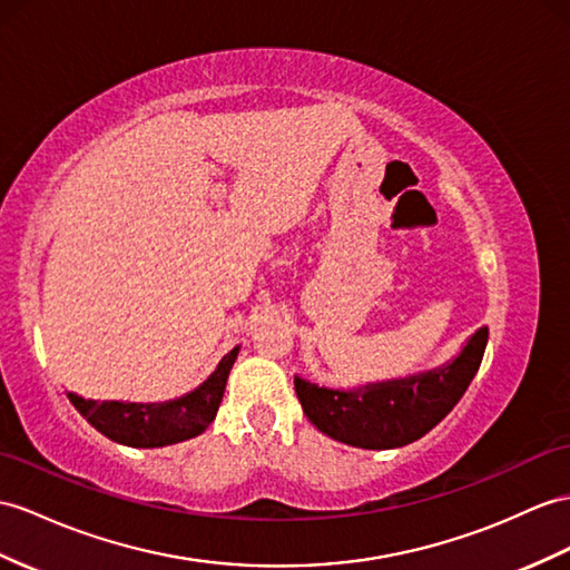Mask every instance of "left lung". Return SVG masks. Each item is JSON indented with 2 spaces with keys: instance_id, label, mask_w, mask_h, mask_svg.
Wrapping results in <instances>:
<instances>
[{
  "instance_id": "obj_1",
  "label": "left lung",
  "mask_w": 570,
  "mask_h": 570,
  "mask_svg": "<svg viewBox=\"0 0 570 570\" xmlns=\"http://www.w3.org/2000/svg\"><path fill=\"white\" fill-rule=\"evenodd\" d=\"M489 328H476L445 365L409 377L331 390L295 374L307 419L324 435L363 450H394L423 438L456 406L483 360Z\"/></svg>"
}]
</instances>
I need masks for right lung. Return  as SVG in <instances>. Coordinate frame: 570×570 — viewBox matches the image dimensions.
I'll return each instance as SVG.
<instances>
[{
	"instance_id": "obj_1",
	"label": "right lung",
	"mask_w": 570,
	"mask_h": 570,
	"mask_svg": "<svg viewBox=\"0 0 570 570\" xmlns=\"http://www.w3.org/2000/svg\"><path fill=\"white\" fill-rule=\"evenodd\" d=\"M239 345L219 360L217 370L196 390L159 404L94 401L69 392V401L108 440L128 448H166L205 433L215 421Z\"/></svg>"
}]
</instances>
